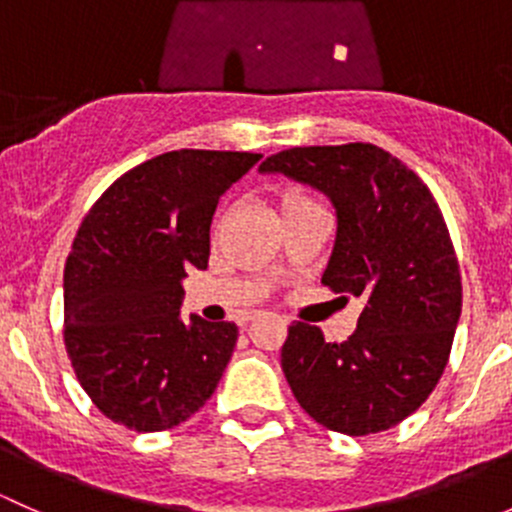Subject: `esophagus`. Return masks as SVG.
Returning a JSON list of instances; mask_svg holds the SVG:
<instances>
[{"label": "esophagus", "mask_w": 512, "mask_h": 512, "mask_svg": "<svg viewBox=\"0 0 512 512\" xmlns=\"http://www.w3.org/2000/svg\"><path fill=\"white\" fill-rule=\"evenodd\" d=\"M257 317V312H250V314H245V317H242V324H250L252 319Z\"/></svg>", "instance_id": "obj_1"}]
</instances>
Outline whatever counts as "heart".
Listing matches in <instances>:
<instances>
[{
  "instance_id": "1",
  "label": "heart",
  "mask_w": 512,
  "mask_h": 512,
  "mask_svg": "<svg viewBox=\"0 0 512 512\" xmlns=\"http://www.w3.org/2000/svg\"><path fill=\"white\" fill-rule=\"evenodd\" d=\"M304 205H314L312 200L304 198V195H297V193H285L280 198V210L282 215H287L289 210H297V208H304Z\"/></svg>"
}]
</instances>
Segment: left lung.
I'll return each instance as SVG.
<instances>
[{"label":"left lung","mask_w":512,"mask_h":512,"mask_svg":"<svg viewBox=\"0 0 512 512\" xmlns=\"http://www.w3.org/2000/svg\"><path fill=\"white\" fill-rule=\"evenodd\" d=\"M322 190L337 240L322 285L364 299L356 332L327 342L294 322L282 371L329 431L369 436L411 416L441 379L461 317V270L441 208L421 178L371 143L289 148L260 165Z\"/></svg>","instance_id":"1"}]
</instances>
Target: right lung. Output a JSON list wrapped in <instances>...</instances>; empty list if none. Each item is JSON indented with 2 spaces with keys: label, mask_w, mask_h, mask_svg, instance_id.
<instances>
[{
  "label": "right lung",
  "mask_w": 512,
  "mask_h": 512,
  "mask_svg": "<svg viewBox=\"0 0 512 512\" xmlns=\"http://www.w3.org/2000/svg\"><path fill=\"white\" fill-rule=\"evenodd\" d=\"M262 156L170 151L123 173L81 223L64 267V344L103 416L138 433L188 421L237 342L232 322L180 319L185 270H205L220 195Z\"/></svg>",
  "instance_id": "add662e5"
}]
</instances>
